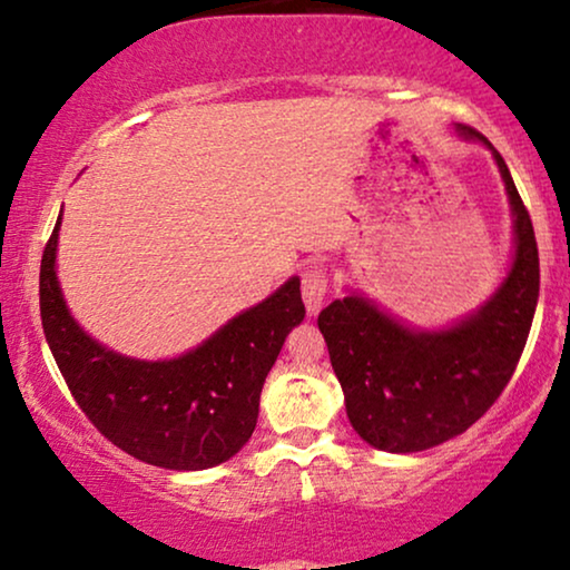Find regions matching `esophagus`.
Segmentation results:
<instances>
[{"mask_svg":"<svg viewBox=\"0 0 570 570\" xmlns=\"http://www.w3.org/2000/svg\"><path fill=\"white\" fill-rule=\"evenodd\" d=\"M301 291H303V301H306L308 314H318V308H322L326 301V291H330V272H326L324 264L314 262L303 269Z\"/></svg>","mask_w":570,"mask_h":570,"instance_id":"34e87169","label":"esophagus"}]
</instances>
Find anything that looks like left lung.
<instances>
[{
  "mask_svg": "<svg viewBox=\"0 0 570 570\" xmlns=\"http://www.w3.org/2000/svg\"><path fill=\"white\" fill-rule=\"evenodd\" d=\"M456 129L493 150L480 131ZM493 158L513 209L517 256L478 314L451 330L415 332L361 295L334 301L318 314L350 423L381 451L412 454L464 433L493 407L524 353L540 298V254L509 166L498 150Z\"/></svg>",
  "mask_w": 570,
  "mask_h": 570,
  "instance_id": "obj_1",
  "label": "left lung"
}]
</instances>
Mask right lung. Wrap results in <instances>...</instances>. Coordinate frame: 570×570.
<instances>
[{"instance_id": "add662e5", "label": "right lung", "mask_w": 570, "mask_h": 570, "mask_svg": "<svg viewBox=\"0 0 570 570\" xmlns=\"http://www.w3.org/2000/svg\"><path fill=\"white\" fill-rule=\"evenodd\" d=\"M53 225L41 259V322L53 361L85 417L114 446L163 470L194 472L228 462L252 439L264 379L287 332L303 322L301 279L230 318L174 361H135L85 334L61 298Z\"/></svg>"}]
</instances>
